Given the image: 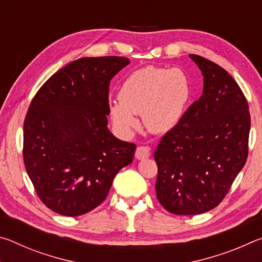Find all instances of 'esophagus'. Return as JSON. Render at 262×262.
I'll use <instances>...</instances> for the list:
<instances>
[{"label": "esophagus", "instance_id": "1", "mask_svg": "<svg viewBox=\"0 0 262 262\" xmlns=\"http://www.w3.org/2000/svg\"><path fill=\"white\" fill-rule=\"evenodd\" d=\"M150 156V149L148 147H143V145H141L136 149L135 151V157L139 159V161H142V159H145Z\"/></svg>", "mask_w": 262, "mask_h": 262}]
</instances>
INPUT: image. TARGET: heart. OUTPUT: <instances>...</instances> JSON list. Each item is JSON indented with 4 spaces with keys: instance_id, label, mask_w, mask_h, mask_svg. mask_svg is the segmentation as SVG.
I'll return each instance as SVG.
<instances>
[{
    "instance_id": "obj_1",
    "label": "heart",
    "mask_w": 262,
    "mask_h": 262,
    "mask_svg": "<svg viewBox=\"0 0 262 262\" xmlns=\"http://www.w3.org/2000/svg\"><path fill=\"white\" fill-rule=\"evenodd\" d=\"M118 98L110 103L108 115L121 135L129 136L139 127L136 114H141L148 130L163 134L183 119L190 98V84L183 70L149 66L123 81Z\"/></svg>"
}]
</instances>
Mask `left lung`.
Listing matches in <instances>:
<instances>
[{
    "label": "left lung",
    "mask_w": 262,
    "mask_h": 262,
    "mask_svg": "<svg viewBox=\"0 0 262 262\" xmlns=\"http://www.w3.org/2000/svg\"><path fill=\"white\" fill-rule=\"evenodd\" d=\"M189 57L202 73V96L154 154L157 199L176 215H199L220 205L245 165L251 128L245 96L227 70Z\"/></svg>",
    "instance_id": "left-lung-1"
}]
</instances>
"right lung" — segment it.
<instances>
[{"instance_id": "1", "label": "right lung", "mask_w": 262, "mask_h": 262, "mask_svg": "<svg viewBox=\"0 0 262 262\" xmlns=\"http://www.w3.org/2000/svg\"><path fill=\"white\" fill-rule=\"evenodd\" d=\"M129 60L82 57L40 88L24 121L26 172L43 205L63 216L95 209L136 145L107 128L110 82Z\"/></svg>"}]
</instances>
